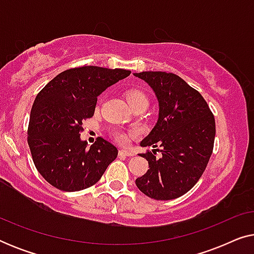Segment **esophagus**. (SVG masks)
Instances as JSON below:
<instances>
[{
	"instance_id": "1",
	"label": "esophagus",
	"mask_w": 254,
	"mask_h": 254,
	"mask_svg": "<svg viewBox=\"0 0 254 254\" xmlns=\"http://www.w3.org/2000/svg\"><path fill=\"white\" fill-rule=\"evenodd\" d=\"M119 155L120 156H133L134 154L131 151H128V150H124V149H121V150H119Z\"/></svg>"
}]
</instances>
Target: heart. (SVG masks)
I'll return each instance as SVG.
<instances>
[{
    "label": "heart",
    "mask_w": 254,
    "mask_h": 254,
    "mask_svg": "<svg viewBox=\"0 0 254 254\" xmlns=\"http://www.w3.org/2000/svg\"><path fill=\"white\" fill-rule=\"evenodd\" d=\"M127 102L129 105L133 107L136 106H148V97L145 96L144 92L140 91V90H131L127 93ZM116 138L121 143H126L127 142V134L124 133V131H118L116 133Z\"/></svg>",
    "instance_id": "b5f03b06"
}]
</instances>
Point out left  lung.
<instances>
[{"label":"left lung","mask_w":254,"mask_h":254,"mask_svg":"<svg viewBox=\"0 0 254 254\" xmlns=\"http://www.w3.org/2000/svg\"><path fill=\"white\" fill-rule=\"evenodd\" d=\"M147 82L158 100L156 126L142 147L156 150L140 156L149 169L135 180L138 190L155 200H172L184 195L197 183L207 168L215 140V118L206 100L178 75L165 71L135 72Z\"/></svg>","instance_id":"8db88e82"}]
</instances>
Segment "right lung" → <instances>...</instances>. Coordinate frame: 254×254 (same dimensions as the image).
Masks as SVG:
<instances>
[{
    "instance_id": "1",
    "label": "right lung",
    "mask_w": 254,
    "mask_h": 254,
    "mask_svg": "<svg viewBox=\"0 0 254 254\" xmlns=\"http://www.w3.org/2000/svg\"><path fill=\"white\" fill-rule=\"evenodd\" d=\"M130 75L125 69L97 65L71 68L47 83L38 93L30 114L27 143L44 179L64 192L95 185L118 149L97 137L90 149L81 140L83 121L92 118L97 97Z\"/></svg>"
}]
</instances>
